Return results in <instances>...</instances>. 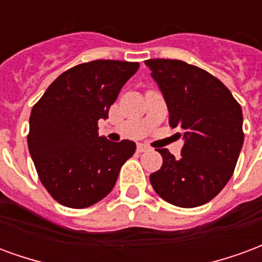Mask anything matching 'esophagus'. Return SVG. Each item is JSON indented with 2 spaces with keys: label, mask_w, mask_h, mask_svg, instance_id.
Returning <instances> with one entry per match:
<instances>
[{
  "label": "esophagus",
  "mask_w": 262,
  "mask_h": 262,
  "mask_svg": "<svg viewBox=\"0 0 262 262\" xmlns=\"http://www.w3.org/2000/svg\"><path fill=\"white\" fill-rule=\"evenodd\" d=\"M148 150H150V147H148L147 144H143V143H139V144H137V151H139V153L148 151Z\"/></svg>",
  "instance_id": "esophagus-1"
}]
</instances>
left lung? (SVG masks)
Masks as SVG:
<instances>
[{"instance_id":"obj_1","label":"left lung","mask_w":262,"mask_h":262,"mask_svg":"<svg viewBox=\"0 0 262 262\" xmlns=\"http://www.w3.org/2000/svg\"><path fill=\"white\" fill-rule=\"evenodd\" d=\"M144 63L163 92L170 126L184 132L180 157L167 148L157 150L163 165L150 182L171 205L201 206L233 176L244 142L242 106L222 81L196 66L170 59Z\"/></svg>"}]
</instances>
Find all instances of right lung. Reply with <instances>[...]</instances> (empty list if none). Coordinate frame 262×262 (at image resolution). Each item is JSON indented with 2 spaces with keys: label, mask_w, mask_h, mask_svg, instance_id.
<instances>
[{
  "label": "right lung",
  "mask_w": 262,
  "mask_h": 262,
  "mask_svg": "<svg viewBox=\"0 0 262 262\" xmlns=\"http://www.w3.org/2000/svg\"><path fill=\"white\" fill-rule=\"evenodd\" d=\"M139 63L94 60L60 74L32 108L28 147L39 180L63 206L88 208L106 196L136 144L98 136V120Z\"/></svg>",
  "instance_id": "right-lung-1"
}]
</instances>
